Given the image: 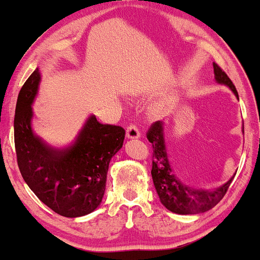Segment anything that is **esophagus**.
<instances>
[{
    "mask_svg": "<svg viewBox=\"0 0 260 260\" xmlns=\"http://www.w3.org/2000/svg\"><path fill=\"white\" fill-rule=\"evenodd\" d=\"M141 136V131L138 129L135 123H129L127 125V137L128 138H138Z\"/></svg>",
    "mask_w": 260,
    "mask_h": 260,
    "instance_id": "34e87169",
    "label": "esophagus"
}]
</instances>
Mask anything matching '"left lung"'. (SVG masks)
<instances>
[{
	"instance_id": "1",
	"label": "left lung",
	"mask_w": 260,
	"mask_h": 260,
	"mask_svg": "<svg viewBox=\"0 0 260 260\" xmlns=\"http://www.w3.org/2000/svg\"><path fill=\"white\" fill-rule=\"evenodd\" d=\"M213 67H214L217 82L226 84L238 97L236 86L228 77V75L217 63H213ZM147 139L152 143L153 155L151 173L153 183H154L160 202L167 209L177 214H199V213L212 209L222 201L234 177H232L225 184L220 185L214 190L193 189L183 184L172 171L166 151L165 138H163L162 122L157 121L152 123L151 127L147 131Z\"/></svg>"
}]
</instances>
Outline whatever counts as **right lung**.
<instances>
[{
	"instance_id": "add662e5",
	"label": "right lung",
	"mask_w": 260,
	"mask_h": 260,
	"mask_svg": "<svg viewBox=\"0 0 260 260\" xmlns=\"http://www.w3.org/2000/svg\"><path fill=\"white\" fill-rule=\"evenodd\" d=\"M40 71L22 86L16 103L15 148L20 172L42 203L63 217H82L102 202L111 158L122 148L125 131L89 117L75 143L52 148L34 135L32 102Z\"/></svg>"
}]
</instances>
